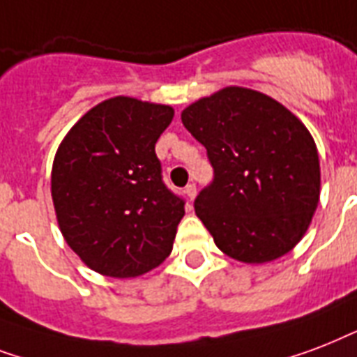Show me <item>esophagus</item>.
<instances>
[{
  "instance_id": "esophagus-1",
  "label": "esophagus",
  "mask_w": 357,
  "mask_h": 357,
  "mask_svg": "<svg viewBox=\"0 0 357 357\" xmlns=\"http://www.w3.org/2000/svg\"><path fill=\"white\" fill-rule=\"evenodd\" d=\"M184 193H186L190 201H193V199H195V193H197V188H195V184H188V186L184 188Z\"/></svg>"
}]
</instances>
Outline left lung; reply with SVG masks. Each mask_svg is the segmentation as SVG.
<instances>
[{"label":"left lung","mask_w":357,"mask_h":357,"mask_svg":"<svg viewBox=\"0 0 357 357\" xmlns=\"http://www.w3.org/2000/svg\"><path fill=\"white\" fill-rule=\"evenodd\" d=\"M214 178L193 201L223 253L242 262L283 257L302 240L320 195L309 130L270 96L225 87L182 112Z\"/></svg>","instance_id":"1"}]
</instances>
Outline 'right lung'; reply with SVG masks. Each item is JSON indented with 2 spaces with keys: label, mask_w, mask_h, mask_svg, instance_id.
I'll return each instance as SVG.
<instances>
[{
  "label": "right lung",
  "mask_w": 357,
  "mask_h": 357,
  "mask_svg": "<svg viewBox=\"0 0 357 357\" xmlns=\"http://www.w3.org/2000/svg\"><path fill=\"white\" fill-rule=\"evenodd\" d=\"M173 107L115 96L61 143L52 199L66 244L95 272L135 278L173 250L186 201L165 186L154 145Z\"/></svg>",
  "instance_id": "right-lung-1"
}]
</instances>
